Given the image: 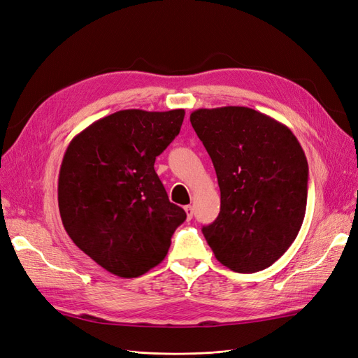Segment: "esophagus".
<instances>
[{
  "label": "esophagus",
  "mask_w": 358,
  "mask_h": 358,
  "mask_svg": "<svg viewBox=\"0 0 358 358\" xmlns=\"http://www.w3.org/2000/svg\"><path fill=\"white\" fill-rule=\"evenodd\" d=\"M185 212H187V219L191 220L192 219V215H194V210H192V206H185Z\"/></svg>",
  "instance_id": "34e87169"
}]
</instances>
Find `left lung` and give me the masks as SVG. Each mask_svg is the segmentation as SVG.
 <instances>
[{
    "mask_svg": "<svg viewBox=\"0 0 358 358\" xmlns=\"http://www.w3.org/2000/svg\"><path fill=\"white\" fill-rule=\"evenodd\" d=\"M216 170L220 212L203 227L217 261L257 273L290 248L302 227L308 162L289 127L245 106L196 109L189 117Z\"/></svg>",
    "mask_w": 358,
    "mask_h": 358,
    "instance_id": "left-lung-1",
    "label": "left lung"
}]
</instances>
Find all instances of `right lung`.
I'll return each instance as SVG.
<instances>
[{
  "label": "right lung",
  "instance_id": "1",
  "mask_svg": "<svg viewBox=\"0 0 358 358\" xmlns=\"http://www.w3.org/2000/svg\"><path fill=\"white\" fill-rule=\"evenodd\" d=\"M185 110L124 109L73 138L62 159L59 212L71 240L110 274L134 278L166 257L187 219L154 170Z\"/></svg>",
  "mask_w": 358,
  "mask_h": 358
}]
</instances>
